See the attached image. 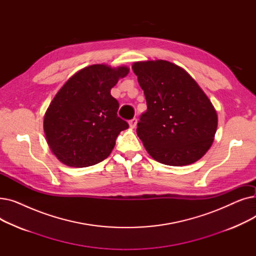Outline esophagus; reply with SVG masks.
<instances>
[{
    "instance_id": "1",
    "label": "esophagus",
    "mask_w": 256,
    "mask_h": 256,
    "mask_svg": "<svg viewBox=\"0 0 256 256\" xmlns=\"http://www.w3.org/2000/svg\"><path fill=\"white\" fill-rule=\"evenodd\" d=\"M128 124H130V128H135L136 126H137V119L136 118H132V120L128 121Z\"/></svg>"
}]
</instances>
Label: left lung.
<instances>
[{
  "instance_id": "obj_1",
  "label": "left lung",
  "mask_w": 256,
  "mask_h": 256,
  "mask_svg": "<svg viewBox=\"0 0 256 256\" xmlns=\"http://www.w3.org/2000/svg\"><path fill=\"white\" fill-rule=\"evenodd\" d=\"M146 98L137 135L152 158L169 166L190 165L210 148L217 112L196 80L166 60L132 65Z\"/></svg>"
}]
</instances>
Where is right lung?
<instances>
[{
  "mask_svg": "<svg viewBox=\"0 0 256 256\" xmlns=\"http://www.w3.org/2000/svg\"><path fill=\"white\" fill-rule=\"evenodd\" d=\"M128 67L93 64L66 80L44 114V130L52 152L64 165H96L112 152L126 121L117 116L111 89L128 76Z\"/></svg>",
  "mask_w": 256,
  "mask_h": 256,
  "instance_id": "1",
  "label": "right lung"
}]
</instances>
